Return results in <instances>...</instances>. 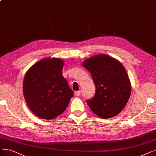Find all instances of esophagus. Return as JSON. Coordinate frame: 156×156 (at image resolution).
Here are the masks:
<instances>
[{"label": "esophagus", "mask_w": 156, "mask_h": 156, "mask_svg": "<svg viewBox=\"0 0 156 156\" xmlns=\"http://www.w3.org/2000/svg\"><path fill=\"white\" fill-rule=\"evenodd\" d=\"M74 95L76 97H79L80 95V91H77L74 92Z\"/></svg>", "instance_id": "esophagus-1"}]
</instances>
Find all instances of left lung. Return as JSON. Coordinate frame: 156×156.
Instances as JSON below:
<instances>
[{"mask_svg": "<svg viewBox=\"0 0 156 156\" xmlns=\"http://www.w3.org/2000/svg\"><path fill=\"white\" fill-rule=\"evenodd\" d=\"M94 82L96 91L87 101L90 109L98 116H115L125 108L131 92V85L126 68L117 59L98 54L83 62Z\"/></svg>", "mask_w": 156, "mask_h": 156, "instance_id": "8db88e82", "label": "left lung"}]
</instances>
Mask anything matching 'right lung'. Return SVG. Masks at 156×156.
<instances>
[{
  "label": "right lung",
  "instance_id": "add662e5",
  "mask_svg": "<svg viewBox=\"0 0 156 156\" xmlns=\"http://www.w3.org/2000/svg\"><path fill=\"white\" fill-rule=\"evenodd\" d=\"M63 65V61L59 58H44L25 75V100L31 111L41 119H54L63 113L73 97L62 75Z\"/></svg>",
  "mask_w": 156,
  "mask_h": 156
}]
</instances>
